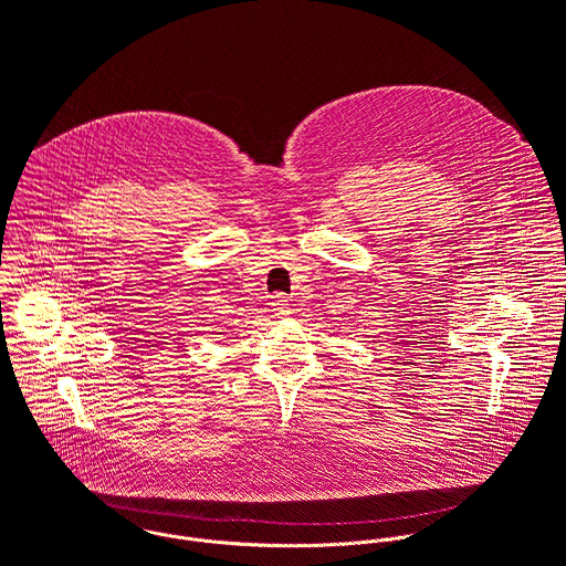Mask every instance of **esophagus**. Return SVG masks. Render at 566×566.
<instances>
[{"label": "esophagus", "instance_id": "34e87169", "mask_svg": "<svg viewBox=\"0 0 566 566\" xmlns=\"http://www.w3.org/2000/svg\"><path fill=\"white\" fill-rule=\"evenodd\" d=\"M271 306H273L275 315H280V317H286V315L291 313V304H289V297H286V295H282V293H277V295L273 297Z\"/></svg>", "mask_w": 566, "mask_h": 566}]
</instances>
